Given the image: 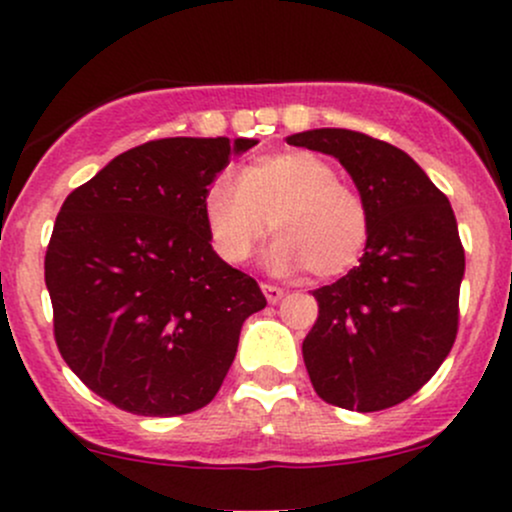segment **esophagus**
Masks as SVG:
<instances>
[{
	"instance_id": "34e87169",
	"label": "esophagus",
	"mask_w": 512,
	"mask_h": 512,
	"mask_svg": "<svg viewBox=\"0 0 512 512\" xmlns=\"http://www.w3.org/2000/svg\"><path fill=\"white\" fill-rule=\"evenodd\" d=\"M262 291L272 305L279 303L281 298H284V289H279V286H274V284H262Z\"/></svg>"
}]
</instances>
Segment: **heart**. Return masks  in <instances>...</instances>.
Returning a JSON list of instances; mask_svg holds the SVG:
<instances>
[{"label": "heart", "mask_w": 512, "mask_h": 512, "mask_svg": "<svg viewBox=\"0 0 512 512\" xmlns=\"http://www.w3.org/2000/svg\"><path fill=\"white\" fill-rule=\"evenodd\" d=\"M204 223L223 262L248 260L272 228L279 238L264 255L269 267L276 272L308 267L320 279L349 272L368 240L363 197L310 151L255 158L238 180L223 175L204 195Z\"/></svg>", "instance_id": "1"}]
</instances>
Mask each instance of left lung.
<instances>
[{"instance_id": "left-lung-1", "label": "left lung", "mask_w": 512, "mask_h": 512, "mask_svg": "<svg viewBox=\"0 0 512 512\" xmlns=\"http://www.w3.org/2000/svg\"><path fill=\"white\" fill-rule=\"evenodd\" d=\"M291 146L334 156L368 209L358 267L313 291L320 305L303 342L325 402L380 411L421 390L450 354L464 250L448 197L397 146L351 129H308Z\"/></svg>"}]
</instances>
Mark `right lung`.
<instances>
[{
    "instance_id": "right-lung-1",
    "label": "right lung",
    "mask_w": 512,
    "mask_h": 512,
    "mask_svg": "<svg viewBox=\"0 0 512 512\" xmlns=\"http://www.w3.org/2000/svg\"><path fill=\"white\" fill-rule=\"evenodd\" d=\"M257 139L173 137L115 156L64 199L45 255L55 339L88 390L139 416L214 399L267 305L211 248L204 195Z\"/></svg>"
}]
</instances>
